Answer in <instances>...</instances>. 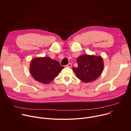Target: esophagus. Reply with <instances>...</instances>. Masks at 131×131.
Instances as JSON below:
<instances>
[{"mask_svg":"<svg viewBox=\"0 0 131 131\" xmlns=\"http://www.w3.org/2000/svg\"><path fill=\"white\" fill-rule=\"evenodd\" d=\"M67 67H69V68H71L72 67V64L71 63H68L67 66H66Z\"/></svg>","mask_w":131,"mask_h":131,"instance_id":"obj_1","label":"esophagus"}]
</instances>
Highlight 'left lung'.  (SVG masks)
<instances>
[{"instance_id": "obj_1", "label": "left lung", "mask_w": 131, "mask_h": 131, "mask_svg": "<svg viewBox=\"0 0 131 131\" xmlns=\"http://www.w3.org/2000/svg\"><path fill=\"white\" fill-rule=\"evenodd\" d=\"M77 68L73 67L77 77L84 83H89L98 78L104 68L103 58L100 56L83 54L77 60Z\"/></svg>"}]
</instances>
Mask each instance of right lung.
I'll list each match as a JSON object with an SVG mask.
<instances>
[{
    "instance_id": "obj_1",
    "label": "right lung",
    "mask_w": 131,
    "mask_h": 131,
    "mask_svg": "<svg viewBox=\"0 0 131 131\" xmlns=\"http://www.w3.org/2000/svg\"><path fill=\"white\" fill-rule=\"evenodd\" d=\"M63 68L58 61L45 57L34 58L30 64L33 78L43 84H48L52 82Z\"/></svg>"
}]
</instances>
